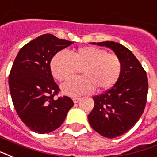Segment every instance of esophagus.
Listing matches in <instances>:
<instances>
[{"instance_id":"obj_1","label":"esophagus","mask_w":157,"mask_h":157,"mask_svg":"<svg viewBox=\"0 0 157 157\" xmlns=\"http://www.w3.org/2000/svg\"><path fill=\"white\" fill-rule=\"evenodd\" d=\"M73 102L74 103H78L79 101H80V100H81V98H78V97H74L73 99Z\"/></svg>"}]
</instances>
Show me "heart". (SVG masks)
Returning a JSON list of instances; mask_svg holds the SVG:
<instances>
[{
	"mask_svg": "<svg viewBox=\"0 0 157 157\" xmlns=\"http://www.w3.org/2000/svg\"><path fill=\"white\" fill-rule=\"evenodd\" d=\"M52 76L58 81H67L62 86L67 94L76 96L90 94L96 89L104 91L113 87L120 78L123 63L120 57L98 47L86 46L75 50L71 56L64 52H57L51 61Z\"/></svg>",
	"mask_w": 157,
	"mask_h": 157,
	"instance_id": "b5f03b06",
	"label": "heart"
}]
</instances>
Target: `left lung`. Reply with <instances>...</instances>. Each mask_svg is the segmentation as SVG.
I'll list each match as a JSON object with an SVG mask.
<instances>
[{"instance_id": "8db88e82", "label": "left lung", "mask_w": 157, "mask_h": 157, "mask_svg": "<svg viewBox=\"0 0 157 157\" xmlns=\"http://www.w3.org/2000/svg\"><path fill=\"white\" fill-rule=\"evenodd\" d=\"M113 50L123 63L120 78L112 88L93 97L94 105L88 115L90 126L108 138L130 130L142 116L147 98V72L133 53L114 42L91 43Z\"/></svg>"}]
</instances>
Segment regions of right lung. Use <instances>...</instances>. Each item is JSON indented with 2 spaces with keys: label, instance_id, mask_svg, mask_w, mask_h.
Returning <instances> with one entry per match:
<instances>
[{
  "label": "right lung",
  "instance_id": "1",
  "mask_svg": "<svg viewBox=\"0 0 157 157\" xmlns=\"http://www.w3.org/2000/svg\"><path fill=\"white\" fill-rule=\"evenodd\" d=\"M73 44L46 33L21 48L9 75L10 91L16 113L32 131L44 134L58 128L74 105L68 96L56 99L50 63L54 55Z\"/></svg>",
  "mask_w": 157,
  "mask_h": 157
}]
</instances>
